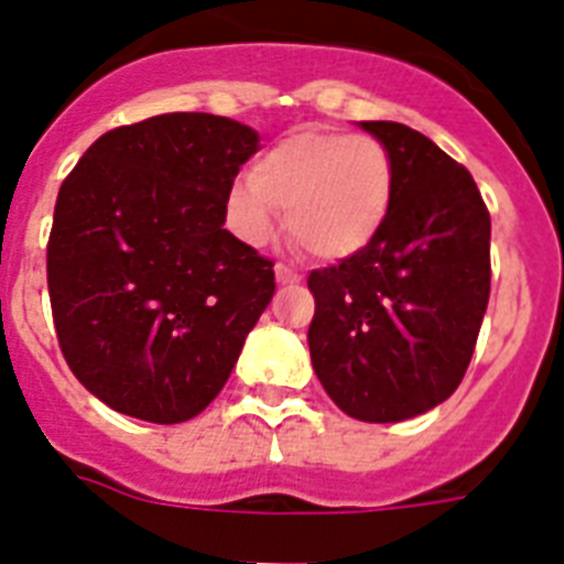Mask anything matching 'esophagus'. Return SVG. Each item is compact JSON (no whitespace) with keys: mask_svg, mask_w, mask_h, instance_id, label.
<instances>
[{"mask_svg":"<svg viewBox=\"0 0 564 564\" xmlns=\"http://www.w3.org/2000/svg\"><path fill=\"white\" fill-rule=\"evenodd\" d=\"M274 278H278V283H281V286H292V283L301 281V274H295L292 269L283 267V263H278V267H274Z\"/></svg>","mask_w":564,"mask_h":564,"instance_id":"34e87169","label":"esophagus"}]
</instances>
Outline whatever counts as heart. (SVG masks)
<instances>
[{"instance_id": "heart-1", "label": "heart", "mask_w": 564, "mask_h": 564, "mask_svg": "<svg viewBox=\"0 0 564 564\" xmlns=\"http://www.w3.org/2000/svg\"><path fill=\"white\" fill-rule=\"evenodd\" d=\"M395 165L381 140L295 131L254 160L226 192V220L249 246H267L286 212L292 238L324 260L361 254L387 226Z\"/></svg>"}]
</instances>
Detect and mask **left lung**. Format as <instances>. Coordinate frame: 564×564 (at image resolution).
I'll use <instances>...</instances> for the list:
<instances>
[{
	"mask_svg": "<svg viewBox=\"0 0 564 564\" xmlns=\"http://www.w3.org/2000/svg\"><path fill=\"white\" fill-rule=\"evenodd\" d=\"M387 145L395 194L361 254L315 269L310 355L358 421L415 419L462 384L490 297V215L470 172L421 131L361 122Z\"/></svg>",
	"mask_w": 564,
	"mask_h": 564,
	"instance_id": "8db88e82",
	"label": "left lung"
}]
</instances>
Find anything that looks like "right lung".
<instances>
[{
    "label": "right lung",
    "mask_w": 564,
    "mask_h": 564,
    "mask_svg": "<svg viewBox=\"0 0 564 564\" xmlns=\"http://www.w3.org/2000/svg\"><path fill=\"white\" fill-rule=\"evenodd\" d=\"M258 131L160 113L108 131L65 177L48 240L56 338L102 404L151 424L200 415L274 295L272 260L226 224Z\"/></svg>",
    "instance_id": "right-lung-1"
}]
</instances>
